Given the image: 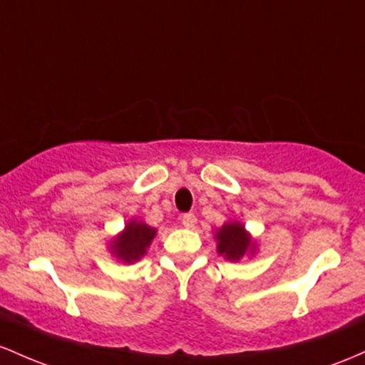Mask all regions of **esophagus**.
<instances>
[{"mask_svg":"<svg viewBox=\"0 0 365 365\" xmlns=\"http://www.w3.org/2000/svg\"><path fill=\"white\" fill-rule=\"evenodd\" d=\"M182 226L187 227V229H193L196 226L195 214H184L182 215Z\"/></svg>","mask_w":365,"mask_h":365,"instance_id":"1","label":"esophagus"}]
</instances>
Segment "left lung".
Segmentation results:
<instances>
[{
	"label": "left lung",
	"instance_id": "left-lung-1",
	"mask_svg": "<svg viewBox=\"0 0 365 365\" xmlns=\"http://www.w3.org/2000/svg\"><path fill=\"white\" fill-rule=\"evenodd\" d=\"M217 253L226 260L240 262L245 257H253L257 253V240L237 220H229L214 231Z\"/></svg>",
	"mask_w": 365,
	"mask_h": 365
}]
</instances>
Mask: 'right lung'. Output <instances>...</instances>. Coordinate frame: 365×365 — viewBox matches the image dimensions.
<instances>
[{"instance_id": "1", "label": "right lung", "mask_w": 365, "mask_h": 365, "mask_svg": "<svg viewBox=\"0 0 365 365\" xmlns=\"http://www.w3.org/2000/svg\"><path fill=\"white\" fill-rule=\"evenodd\" d=\"M157 236V227H151L138 219H130L118 235L106 243L110 255L122 264H134L148 252L151 241Z\"/></svg>"}]
</instances>
